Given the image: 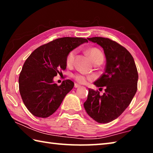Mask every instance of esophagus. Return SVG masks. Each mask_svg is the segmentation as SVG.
Listing matches in <instances>:
<instances>
[{
	"mask_svg": "<svg viewBox=\"0 0 153 153\" xmlns=\"http://www.w3.org/2000/svg\"><path fill=\"white\" fill-rule=\"evenodd\" d=\"M74 87L76 88H77L80 87V85H79L78 84H74Z\"/></svg>",
	"mask_w": 153,
	"mask_h": 153,
	"instance_id": "34e87169",
	"label": "esophagus"
}]
</instances>
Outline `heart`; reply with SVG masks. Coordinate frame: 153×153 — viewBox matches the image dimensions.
I'll use <instances>...</instances> for the list:
<instances>
[{"mask_svg":"<svg viewBox=\"0 0 153 153\" xmlns=\"http://www.w3.org/2000/svg\"><path fill=\"white\" fill-rule=\"evenodd\" d=\"M87 53L93 63L99 60L103 61V59H104V56H103L101 51L98 50L97 48H90L87 51ZM76 54V51L74 50H74H71V51H69L68 54H67V55L66 56V64L67 66L71 65L72 63H74ZM72 76H73L74 78L79 83H85L86 82L87 77L84 74H74Z\"/></svg>","mask_w":153,"mask_h":153,"instance_id":"heart-1","label":"heart"}]
</instances>
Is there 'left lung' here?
Here are the masks:
<instances>
[{"mask_svg":"<svg viewBox=\"0 0 153 153\" xmlns=\"http://www.w3.org/2000/svg\"><path fill=\"white\" fill-rule=\"evenodd\" d=\"M104 50L105 73L94 84L105 87V93L88 89L84 107L90 117L100 123L111 122L121 115L130 104L137 91L138 74L133 56L126 48L111 39L89 38Z\"/></svg>","mask_w":153,"mask_h":153,"instance_id":"obj_1","label":"left lung"}]
</instances>
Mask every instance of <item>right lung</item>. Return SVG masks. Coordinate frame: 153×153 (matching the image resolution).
Segmentation results:
<instances>
[{
  "label": "right lung",
  "mask_w": 153,
  "mask_h": 153,
  "mask_svg": "<svg viewBox=\"0 0 153 153\" xmlns=\"http://www.w3.org/2000/svg\"><path fill=\"white\" fill-rule=\"evenodd\" d=\"M84 42H88L86 38H58L39 46L26 59L19 74V88L23 102L32 115L49 117L73 88L70 79L58 86L53 79L66 69L69 52Z\"/></svg>",
  "instance_id": "right-lung-1"
}]
</instances>
